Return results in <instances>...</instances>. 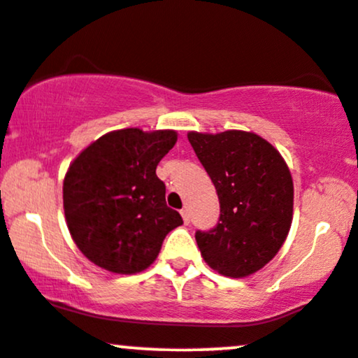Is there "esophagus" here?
Returning <instances> with one entry per match:
<instances>
[{
	"label": "esophagus",
	"instance_id": "esophagus-1",
	"mask_svg": "<svg viewBox=\"0 0 358 358\" xmlns=\"http://www.w3.org/2000/svg\"><path fill=\"white\" fill-rule=\"evenodd\" d=\"M182 217H183V222L188 225V223H190V212H188L187 208L182 210Z\"/></svg>",
	"mask_w": 358,
	"mask_h": 358
}]
</instances>
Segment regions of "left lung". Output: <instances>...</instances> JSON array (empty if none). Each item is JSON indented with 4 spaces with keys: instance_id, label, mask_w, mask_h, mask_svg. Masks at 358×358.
Returning a JSON list of instances; mask_svg holds the SVG:
<instances>
[{
    "instance_id": "obj_1",
    "label": "left lung",
    "mask_w": 358,
    "mask_h": 358,
    "mask_svg": "<svg viewBox=\"0 0 358 358\" xmlns=\"http://www.w3.org/2000/svg\"><path fill=\"white\" fill-rule=\"evenodd\" d=\"M188 141L220 201L217 225L195 234L201 257L225 277L255 273L277 255L292 225L294 182L287 163L255 133L192 131Z\"/></svg>"
}]
</instances>
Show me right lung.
<instances>
[{"label": "right lung", "mask_w": 358, "mask_h": 358, "mask_svg": "<svg viewBox=\"0 0 358 358\" xmlns=\"http://www.w3.org/2000/svg\"><path fill=\"white\" fill-rule=\"evenodd\" d=\"M176 133L138 128L111 131L83 150L68 168L63 206L70 234L94 265L115 273L145 270L165 236L183 223L165 201L157 165Z\"/></svg>", "instance_id": "1"}]
</instances>
